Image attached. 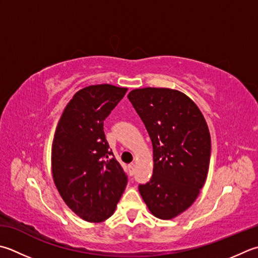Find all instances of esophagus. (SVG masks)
Listing matches in <instances>:
<instances>
[{"label":"esophagus","instance_id":"1","mask_svg":"<svg viewBox=\"0 0 258 258\" xmlns=\"http://www.w3.org/2000/svg\"><path fill=\"white\" fill-rule=\"evenodd\" d=\"M128 170H130V174L133 175L134 172H135V169H134V164H133V163H131V164L128 165Z\"/></svg>","mask_w":258,"mask_h":258}]
</instances>
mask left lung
I'll list each match as a JSON object with an SVG mask.
<instances>
[{
	"label": "left lung",
	"instance_id": "left-lung-1",
	"mask_svg": "<svg viewBox=\"0 0 258 258\" xmlns=\"http://www.w3.org/2000/svg\"><path fill=\"white\" fill-rule=\"evenodd\" d=\"M153 145V175L139 190L151 213L172 219L194 204L208 174L211 141L203 114L188 96L169 88L127 96Z\"/></svg>",
	"mask_w": 258,
	"mask_h": 258
}]
</instances>
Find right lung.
Returning a JSON list of instances; mask_svg holds the SVG:
<instances>
[{
    "label": "right lung",
    "mask_w": 258,
    "mask_h": 258,
    "mask_svg": "<svg viewBox=\"0 0 258 258\" xmlns=\"http://www.w3.org/2000/svg\"><path fill=\"white\" fill-rule=\"evenodd\" d=\"M127 92L95 85L74 95L55 128L52 174L60 196L86 221L99 223L114 214L127 174L114 158L104 120Z\"/></svg>",
    "instance_id": "obj_1"
}]
</instances>
